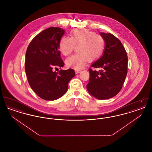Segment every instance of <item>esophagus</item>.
<instances>
[{
  "mask_svg": "<svg viewBox=\"0 0 152 152\" xmlns=\"http://www.w3.org/2000/svg\"><path fill=\"white\" fill-rule=\"evenodd\" d=\"M80 72H81L80 70H76V71H75V72H76V74H77V73H79Z\"/></svg>",
  "mask_w": 152,
  "mask_h": 152,
  "instance_id": "1",
  "label": "esophagus"
}]
</instances>
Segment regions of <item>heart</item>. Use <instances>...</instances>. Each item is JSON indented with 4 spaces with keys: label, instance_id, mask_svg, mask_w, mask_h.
Returning a JSON list of instances; mask_svg holds the SVG:
<instances>
[{
    "label": "heart",
    "instance_id": "b5f03b06",
    "mask_svg": "<svg viewBox=\"0 0 152 152\" xmlns=\"http://www.w3.org/2000/svg\"><path fill=\"white\" fill-rule=\"evenodd\" d=\"M76 47L77 53L66 58L65 63L75 69L84 68L88 60L94 61L102 55L105 41L102 36L87 29H76L70 37H62L58 44L60 52L64 56L70 55Z\"/></svg>",
    "mask_w": 152,
    "mask_h": 152
}]
</instances>
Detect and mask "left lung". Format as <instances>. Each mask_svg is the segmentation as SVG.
Segmentation results:
<instances>
[{"label":"left lung","mask_w":152,"mask_h":152,"mask_svg":"<svg viewBox=\"0 0 152 152\" xmlns=\"http://www.w3.org/2000/svg\"><path fill=\"white\" fill-rule=\"evenodd\" d=\"M105 41L103 55L89 69L88 92L99 100L112 98L119 93L128 72V56L123 44L112 34L100 32Z\"/></svg>","instance_id":"left-lung-1"}]
</instances>
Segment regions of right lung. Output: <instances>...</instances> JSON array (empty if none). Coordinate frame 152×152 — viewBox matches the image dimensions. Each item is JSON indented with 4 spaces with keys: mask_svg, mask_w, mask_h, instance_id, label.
Listing matches in <instances>:
<instances>
[{
    "mask_svg": "<svg viewBox=\"0 0 152 152\" xmlns=\"http://www.w3.org/2000/svg\"><path fill=\"white\" fill-rule=\"evenodd\" d=\"M64 32L58 27L44 30L32 40L26 53L25 70L29 86L45 100H55L63 96L75 75L72 69L53 71V68H61L64 65L58 50Z\"/></svg>",
    "mask_w": 152,
    "mask_h": 152,
    "instance_id": "right-lung-1",
    "label": "right lung"
}]
</instances>
